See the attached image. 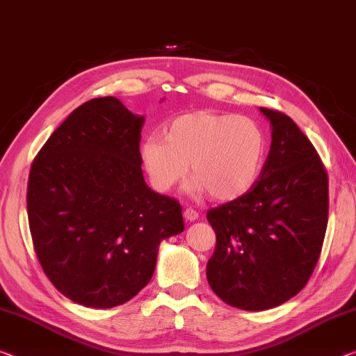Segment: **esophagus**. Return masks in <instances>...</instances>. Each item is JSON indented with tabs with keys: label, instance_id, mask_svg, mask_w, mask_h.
<instances>
[{
	"label": "esophagus",
	"instance_id": "obj_1",
	"mask_svg": "<svg viewBox=\"0 0 356 356\" xmlns=\"http://www.w3.org/2000/svg\"><path fill=\"white\" fill-rule=\"evenodd\" d=\"M183 218H184V221L193 222V221L197 220V218H199V213H197V211L193 210V209H186V210L183 211Z\"/></svg>",
	"mask_w": 356,
	"mask_h": 356
}]
</instances>
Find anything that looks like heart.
<instances>
[{
	"label": "heart",
	"mask_w": 356,
	"mask_h": 356,
	"mask_svg": "<svg viewBox=\"0 0 356 356\" xmlns=\"http://www.w3.org/2000/svg\"><path fill=\"white\" fill-rule=\"evenodd\" d=\"M162 135L147 136L140 146L141 165L159 193L181 181L189 165L191 191H209L216 200L238 199L258 181L266 161L264 130L238 114H181L165 124Z\"/></svg>",
	"instance_id": "b5f03b06"
}]
</instances>
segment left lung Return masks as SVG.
I'll use <instances>...</instances> for the list:
<instances>
[{
	"instance_id": "1",
	"label": "left lung",
	"mask_w": 356,
	"mask_h": 356,
	"mask_svg": "<svg viewBox=\"0 0 356 356\" xmlns=\"http://www.w3.org/2000/svg\"><path fill=\"white\" fill-rule=\"evenodd\" d=\"M272 143L247 194L207 213L215 229L209 285L224 302L267 310L305 286L327 226V175L314 145L286 114L259 108Z\"/></svg>"
}]
</instances>
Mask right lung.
Here are the masks:
<instances>
[{
    "mask_svg": "<svg viewBox=\"0 0 356 356\" xmlns=\"http://www.w3.org/2000/svg\"><path fill=\"white\" fill-rule=\"evenodd\" d=\"M143 116L116 97L76 108L31 163L29 224L38 259L63 296L111 309L136 296L163 238L184 229L181 205L145 183Z\"/></svg>",
    "mask_w": 356,
    "mask_h": 356,
    "instance_id": "obj_1",
    "label": "right lung"
}]
</instances>
